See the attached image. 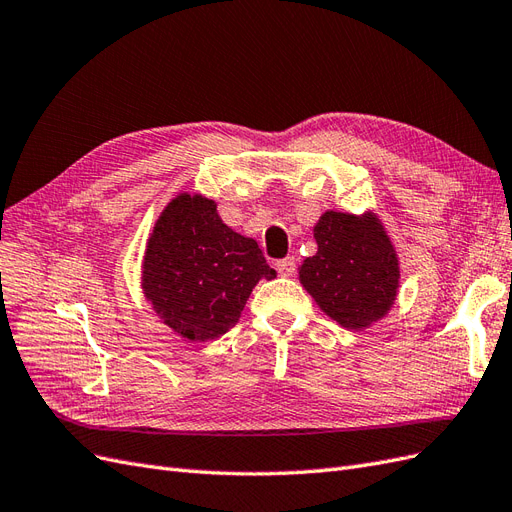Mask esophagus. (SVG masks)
Here are the masks:
<instances>
[{"label":"esophagus","instance_id":"1","mask_svg":"<svg viewBox=\"0 0 512 512\" xmlns=\"http://www.w3.org/2000/svg\"><path fill=\"white\" fill-rule=\"evenodd\" d=\"M275 269H277V273L280 275H284V277H290V275H294V271H297V262H294V258H282V260H277L275 262Z\"/></svg>","mask_w":512,"mask_h":512}]
</instances>
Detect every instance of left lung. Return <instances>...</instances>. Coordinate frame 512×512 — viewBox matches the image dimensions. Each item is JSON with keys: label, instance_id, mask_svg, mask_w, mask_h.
I'll return each instance as SVG.
<instances>
[{"label": "left lung", "instance_id": "obj_1", "mask_svg": "<svg viewBox=\"0 0 512 512\" xmlns=\"http://www.w3.org/2000/svg\"><path fill=\"white\" fill-rule=\"evenodd\" d=\"M318 252L305 258L299 277L320 309L346 329H365L395 301L399 267L393 245L376 218L327 211L314 228Z\"/></svg>", "mask_w": 512, "mask_h": 512}]
</instances>
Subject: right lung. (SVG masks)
I'll use <instances>...</instances> for the list:
<instances>
[{"instance_id":"obj_1","label":"right lung","mask_w":512,"mask_h":512,"mask_svg":"<svg viewBox=\"0 0 512 512\" xmlns=\"http://www.w3.org/2000/svg\"><path fill=\"white\" fill-rule=\"evenodd\" d=\"M273 280L254 239L228 228L213 200L181 194L162 211L145 252L143 288L158 316L207 342L237 324L258 280Z\"/></svg>"}]
</instances>
